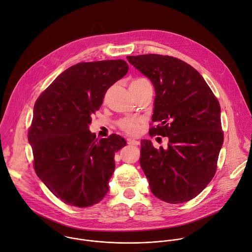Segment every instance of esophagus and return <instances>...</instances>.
<instances>
[{
    "instance_id": "1",
    "label": "esophagus",
    "mask_w": 252,
    "mask_h": 252,
    "mask_svg": "<svg viewBox=\"0 0 252 252\" xmlns=\"http://www.w3.org/2000/svg\"><path fill=\"white\" fill-rule=\"evenodd\" d=\"M126 143L131 144V145H138L140 142L138 140H135V139H132V138H126Z\"/></svg>"
}]
</instances>
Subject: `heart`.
I'll list each match as a JSON object with an SVG mask.
<instances>
[{
  "mask_svg": "<svg viewBox=\"0 0 252 252\" xmlns=\"http://www.w3.org/2000/svg\"><path fill=\"white\" fill-rule=\"evenodd\" d=\"M146 81L145 79L142 78H137V79H133L130 84H129V89H133L134 87L138 86L140 83ZM140 119L136 118V117H125L123 119H121L118 122V126L119 127L126 133L130 134V135H135L138 133L139 131V124H140Z\"/></svg>",
  "mask_w": 252,
  "mask_h": 252,
  "instance_id": "b5f03b06",
  "label": "heart"
}]
</instances>
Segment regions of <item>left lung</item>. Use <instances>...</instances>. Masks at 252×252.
<instances>
[{"mask_svg":"<svg viewBox=\"0 0 252 252\" xmlns=\"http://www.w3.org/2000/svg\"><path fill=\"white\" fill-rule=\"evenodd\" d=\"M155 89L149 135L167 136L168 147L141 140L139 162L151 192L170 204L188 202L211 182L223 142L220 107L202 75L169 55L126 56Z\"/></svg>","mask_w":252,"mask_h":252,"instance_id":"obj_1","label":"left lung"}]
</instances>
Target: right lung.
I'll return each instance as SVG.
<instances>
[{
  "label": "right lung",
  "instance_id": "1",
  "mask_svg": "<svg viewBox=\"0 0 252 252\" xmlns=\"http://www.w3.org/2000/svg\"><path fill=\"white\" fill-rule=\"evenodd\" d=\"M127 71L122 59L80 62L62 72L34 104L28 132L33 168L65 204L88 208L108 193L115 152L126 140L117 134L98 139L88 128L107 90Z\"/></svg>",
  "mask_w": 252,
  "mask_h": 252
}]
</instances>
